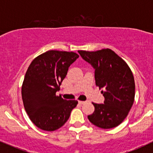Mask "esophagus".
Returning <instances> with one entry per match:
<instances>
[{
    "label": "esophagus",
    "instance_id": "obj_1",
    "mask_svg": "<svg viewBox=\"0 0 153 153\" xmlns=\"http://www.w3.org/2000/svg\"><path fill=\"white\" fill-rule=\"evenodd\" d=\"M78 103L80 104V105H84V104L86 103L85 101H78Z\"/></svg>",
    "mask_w": 153,
    "mask_h": 153
}]
</instances>
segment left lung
I'll return each instance as SVG.
<instances>
[{
  "instance_id": "8db88e82",
  "label": "left lung",
  "mask_w": 153,
  "mask_h": 153,
  "mask_svg": "<svg viewBox=\"0 0 153 153\" xmlns=\"http://www.w3.org/2000/svg\"><path fill=\"white\" fill-rule=\"evenodd\" d=\"M95 69V81L105 97L104 104L93 103L88 120L96 126L112 128L125 120L134 100L135 84L128 64L109 48L96 51H78Z\"/></svg>"
}]
</instances>
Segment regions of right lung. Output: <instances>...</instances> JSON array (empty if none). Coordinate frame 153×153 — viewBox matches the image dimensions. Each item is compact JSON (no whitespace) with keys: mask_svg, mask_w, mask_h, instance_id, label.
I'll return each instance as SVG.
<instances>
[{"mask_svg":"<svg viewBox=\"0 0 153 153\" xmlns=\"http://www.w3.org/2000/svg\"><path fill=\"white\" fill-rule=\"evenodd\" d=\"M79 55L75 52L51 50L36 57L30 64L22 87L24 107L33 123L44 131L63 126L78 105L56 96L68 69Z\"/></svg>","mask_w":153,"mask_h":153,"instance_id":"obj_1","label":"right lung"}]
</instances>
